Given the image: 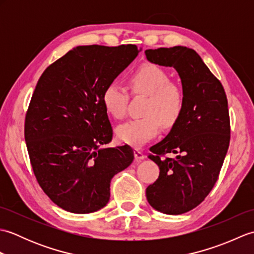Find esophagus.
I'll return each mask as SVG.
<instances>
[{
    "mask_svg": "<svg viewBox=\"0 0 254 254\" xmlns=\"http://www.w3.org/2000/svg\"><path fill=\"white\" fill-rule=\"evenodd\" d=\"M134 156H135V158H136V159H139V160L145 158V155L143 154L142 150H139L138 148H135V149H134Z\"/></svg>",
    "mask_w": 254,
    "mask_h": 254,
    "instance_id": "obj_1",
    "label": "esophagus"
}]
</instances>
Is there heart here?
<instances>
[{"mask_svg":"<svg viewBox=\"0 0 254 254\" xmlns=\"http://www.w3.org/2000/svg\"><path fill=\"white\" fill-rule=\"evenodd\" d=\"M127 87L133 95L146 96L142 118L121 124L117 134L122 142L141 146L159 133L160 124L172 127L186 106V93L180 84L171 82L169 74L153 63H144L127 77ZM101 101L107 113L115 119L127 115L128 94L126 88L112 82L102 90Z\"/></svg>","mask_w":254,"mask_h":254,"instance_id":"obj_1","label":"heart"}]
</instances>
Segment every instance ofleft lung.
<instances>
[{"instance_id": "left-lung-1", "label": "left lung", "mask_w": 254, "mask_h": 254, "mask_svg": "<svg viewBox=\"0 0 254 254\" xmlns=\"http://www.w3.org/2000/svg\"><path fill=\"white\" fill-rule=\"evenodd\" d=\"M145 55L155 64L175 67L186 93L180 119L163 141L149 148L148 157L160 171L146 189L147 201L155 209L179 215L201 204L218 179L230 142L227 96L193 49L177 46L148 49Z\"/></svg>"}]
</instances>
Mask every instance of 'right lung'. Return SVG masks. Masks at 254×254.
Wrapping results in <instances>:
<instances>
[{"mask_svg": "<svg viewBox=\"0 0 254 254\" xmlns=\"http://www.w3.org/2000/svg\"><path fill=\"white\" fill-rule=\"evenodd\" d=\"M137 53L134 45L79 46L36 85L25 117L27 150L40 188L67 212L106 206L112 177L134 159L128 145L105 147L113 132L101 95Z\"/></svg>", "mask_w": 254, "mask_h": 254, "instance_id": "add662e5", "label": "right lung"}]
</instances>
